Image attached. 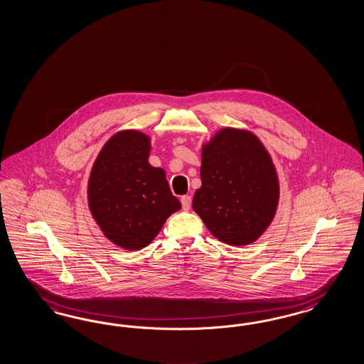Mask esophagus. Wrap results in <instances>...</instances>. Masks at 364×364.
Wrapping results in <instances>:
<instances>
[{
    "label": "esophagus",
    "mask_w": 364,
    "mask_h": 364,
    "mask_svg": "<svg viewBox=\"0 0 364 364\" xmlns=\"http://www.w3.org/2000/svg\"><path fill=\"white\" fill-rule=\"evenodd\" d=\"M191 200H193L191 196H183V197L181 198V203H182L183 210H188V208H191Z\"/></svg>",
    "instance_id": "obj_1"
}]
</instances>
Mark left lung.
<instances>
[{
	"label": "left lung",
	"mask_w": 364,
	"mask_h": 364,
	"mask_svg": "<svg viewBox=\"0 0 364 364\" xmlns=\"http://www.w3.org/2000/svg\"><path fill=\"white\" fill-rule=\"evenodd\" d=\"M200 181L193 208L215 238L243 246L269 228L279 183L270 156L255 135L230 127L220 130L203 146Z\"/></svg>",
	"instance_id": "obj_1"
}]
</instances>
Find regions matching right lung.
Instances as JSON below:
<instances>
[{
  "instance_id": "right-lung-1",
  "label": "right lung",
  "mask_w": 364,
  "mask_h": 364,
  "mask_svg": "<svg viewBox=\"0 0 364 364\" xmlns=\"http://www.w3.org/2000/svg\"><path fill=\"white\" fill-rule=\"evenodd\" d=\"M150 139L127 130L113 135L94 162L89 208L105 235L126 250L147 246L181 208L165 171L149 162Z\"/></svg>"
}]
</instances>
